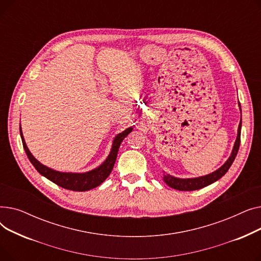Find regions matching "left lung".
Instances as JSON below:
<instances>
[{
  "mask_svg": "<svg viewBox=\"0 0 261 261\" xmlns=\"http://www.w3.org/2000/svg\"><path fill=\"white\" fill-rule=\"evenodd\" d=\"M239 105V109L241 112V106ZM241 126L242 122L240 119L239 126H238V131H237V138L234 144V147H232L231 153L229 155V158L226 160V162L223 164V165L218 168L217 170L205 174V175H201V176H197V177H187V179H181V177H176L173 175H170L168 173H163V180L165 182L169 187L174 188L176 190H181V191H191V190H197L200 188H203L205 186H208L211 184H213L214 182L218 181L227 172V170L229 169V167L231 166L232 162H234L238 150H239V146H240V135H241Z\"/></svg>",
  "mask_w": 261,
  "mask_h": 261,
  "instance_id": "obj_1",
  "label": "left lung"
}]
</instances>
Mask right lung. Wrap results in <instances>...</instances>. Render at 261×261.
<instances>
[{"instance_id": "1", "label": "right lung", "mask_w": 261, "mask_h": 261, "mask_svg": "<svg viewBox=\"0 0 261 261\" xmlns=\"http://www.w3.org/2000/svg\"><path fill=\"white\" fill-rule=\"evenodd\" d=\"M132 130H133V128L129 127L115 136L113 140V143H112L111 151H110L107 159L98 167H96L92 170H89L87 172H63V171L55 170L50 167L43 165L42 163H40L32 154L29 147H27V145L25 143L24 136L22 133V128L20 125V135L22 139V144H23L24 150L27 154V158L30 159L31 163L37 169V171L41 175L45 176L46 179H48L53 183L57 184L58 186L68 189V190H74V191H87V190L93 189L95 187L99 186L107 179L114 167L116 156L118 153V148H119L121 142Z\"/></svg>"}]
</instances>
